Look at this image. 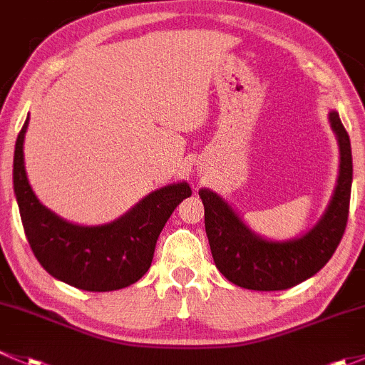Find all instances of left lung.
Returning a JSON list of instances; mask_svg holds the SVG:
<instances>
[{
	"label": "left lung",
	"instance_id": "1",
	"mask_svg": "<svg viewBox=\"0 0 365 365\" xmlns=\"http://www.w3.org/2000/svg\"><path fill=\"white\" fill-rule=\"evenodd\" d=\"M329 119L339 142V178L322 220L300 239L272 242L258 237L223 198L209 190L198 191L214 264L230 283L258 292L287 290L314 276L332 258L346 230L353 163L350 137L339 114L330 112Z\"/></svg>",
	"mask_w": 365,
	"mask_h": 365
}]
</instances>
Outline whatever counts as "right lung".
I'll return each mask as SVG.
<instances>
[{
	"instance_id": "1",
	"label": "right lung",
	"mask_w": 365,
	"mask_h": 365,
	"mask_svg": "<svg viewBox=\"0 0 365 365\" xmlns=\"http://www.w3.org/2000/svg\"><path fill=\"white\" fill-rule=\"evenodd\" d=\"M24 126L14 153V191L22 227L40 265L56 279L86 292H112L137 283L149 270L156 240L174 209L191 197L186 182L170 184L101 227H78L43 207L24 168Z\"/></svg>"
}]
</instances>
